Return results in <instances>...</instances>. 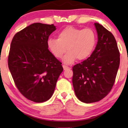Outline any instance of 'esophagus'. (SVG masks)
<instances>
[{
    "mask_svg": "<svg viewBox=\"0 0 128 128\" xmlns=\"http://www.w3.org/2000/svg\"><path fill=\"white\" fill-rule=\"evenodd\" d=\"M62 66H63V68H64V70L68 69H69V68H70L69 66H68L67 65H65V64H64V65H63Z\"/></svg>",
    "mask_w": 128,
    "mask_h": 128,
    "instance_id": "34e87169",
    "label": "esophagus"
}]
</instances>
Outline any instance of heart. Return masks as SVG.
Returning a JSON list of instances; mask_svg holds the SVG:
<instances>
[{"label":"heart","instance_id":"b5f03b06","mask_svg":"<svg viewBox=\"0 0 128 128\" xmlns=\"http://www.w3.org/2000/svg\"><path fill=\"white\" fill-rule=\"evenodd\" d=\"M96 43L95 31L91 28L82 29L68 26L59 31L58 38H50L47 46L52 55L60 59L64 58V63L72 64L78 59L82 60L88 58L93 50Z\"/></svg>","mask_w":128,"mask_h":128}]
</instances>
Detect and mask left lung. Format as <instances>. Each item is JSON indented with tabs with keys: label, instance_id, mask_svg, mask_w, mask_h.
I'll list each match as a JSON object with an SVG mask.
<instances>
[{
	"label": "left lung",
	"instance_id": "1",
	"mask_svg": "<svg viewBox=\"0 0 128 128\" xmlns=\"http://www.w3.org/2000/svg\"><path fill=\"white\" fill-rule=\"evenodd\" d=\"M98 42L90 56L72 68V83L76 97L82 102H97L111 92L120 64V53L112 33L94 23Z\"/></svg>",
	"mask_w": 128,
	"mask_h": 128
}]
</instances>
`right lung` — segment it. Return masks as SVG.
<instances>
[{
    "label": "right lung",
    "instance_id": "obj_1",
    "mask_svg": "<svg viewBox=\"0 0 128 128\" xmlns=\"http://www.w3.org/2000/svg\"><path fill=\"white\" fill-rule=\"evenodd\" d=\"M55 30L54 24L33 23L17 32L10 45L8 66L14 82L22 96L36 102L52 97L64 70L47 46Z\"/></svg>",
    "mask_w": 128,
    "mask_h": 128
}]
</instances>
